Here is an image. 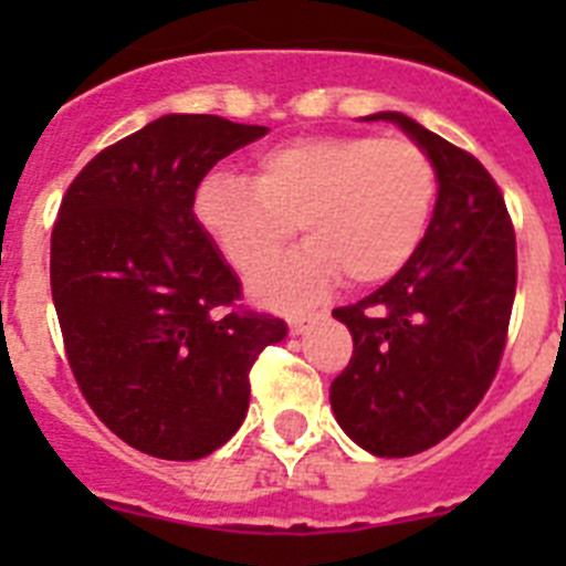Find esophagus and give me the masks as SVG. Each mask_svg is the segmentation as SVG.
Masks as SVG:
<instances>
[{
    "label": "esophagus",
    "instance_id": "obj_1",
    "mask_svg": "<svg viewBox=\"0 0 566 566\" xmlns=\"http://www.w3.org/2000/svg\"><path fill=\"white\" fill-rule=\"evenodd\" d=\"M317 317H319V314H292V317H289V332H292V334L308 332V326H312Z\"/></svg>",
    "mask_w": 566,
    "mask_h": 566
}]
</instances>
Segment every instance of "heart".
<instances>
[{
	"mask_svg": "<svg viewBox=\"0 0 566 566\" xmlns=\"http://www.w3.org/2000/svg\"><path fill=\"white\" fill-rule=\"evenodd\" d=\"M437 169L408 138L314 135L258 153L252 178L229 169L195 189V221L229 266L253 274L285 245L293 223L310 234L297 253L252 277L266 306H306L345 277L391 280L431 221Z\"/></svg>",
	"mask_w": 566,
	"mask_h": 566,
	"instance_id": "1",
	"label": "heart"
}]
</instances>
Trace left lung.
Returning <instances> with one entry per match:
<instances>
[{
  "label": "left lung",
  "instance_id": "left-lung-1",
  "mask_svg": "<svg viewBox=\"0 0 566 566\" xmlns=\"http://www.w3.org/2000/svg\"><path fill=\"white\" fill-rule=\"evenodd\" d=\"M428 153L437 207L413 258L334 317L354 337L332 382V411L374 457H413L482 402L496 377L516 297V234L488 169L405 113H374Z\"/></svg>",
  "mask_w": 566,
  "mask_h": 566
}]
</instances>
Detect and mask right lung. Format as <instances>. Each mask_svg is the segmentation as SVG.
I'll return each mask as SVG.
<instances>
[{
  "label": "right lung",
  "instance_id": "obj_1",
  "mask_svg": "<svg viewBox=\"0 0 566 566\" xmlns=\"http://www.w3.org/2000/svg\"><path fill=\"white\" fill-rule=\"evenodd\" d=\"M269 133L169 113L102 153L62 198L50 289L84 399L135 451L203 459L249 411V368L286 337L232 308L240 280L192 212L214 164Z\"/></svg>",
  "mask_w": 566,
  "mask_h": 566
}]
</instances>
